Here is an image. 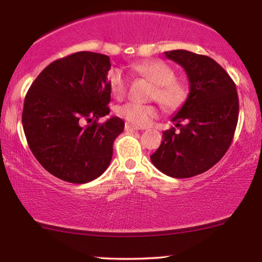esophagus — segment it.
Segmentation results:
<instances>
[{
  "instance_id": "34e87169",
  "label": "esophagus",
  "mask_w": 262,
  "mask_h": 262,
  "mask_svg": "<svg viewBox=\"0 0 262 262\" xmlns=\"http://www.w3.org/2000/svg\"><path fill=\"white\" fill-rule=\"evenodd\" d=\"M124 128H125V130H143V129H141V128L137 127V125L130 124V123H125Z\"/></svg>"
}]
</instances>
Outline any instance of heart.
I'll return each mask as SVG.
<instances>
[{
	"mask_svg": "<svg viewBox=\"0 0 262 262\" xmlns=\"http://www.w3.org/2000/svg\"><path fill=\"white\" fill-rule=\"evenodd\" d=\"M133 70L154 83L155 90L151 93V98L160 102L167 111L180 110L187 101V85L182 81L176 80L175 70L166 62L160 60H148L133 65ZM107 79L114 97H124L129 86L128 76L124 71L122 69H112L108 73ZM117 113L132 124L144 127L158 116L159 111L152 104L128 102L117 108Z\"/></svg>",
	"mask_w": 262,
	"mask_h": 262,
	"instance_id": "1",
	"label": "heart"
}]
</instances>
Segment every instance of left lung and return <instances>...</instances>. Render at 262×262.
<instances>
[{
  "label": "left lung",
  "instance_id": "obj_1",
  "mask_svg": "<svg viewBox=\"0 0 262 262\" xmlns=\"http://www.w3.org/2000/svg\"><path fill=\"white\" fill-rule=\"evenodd\" d=\"M165 55L186 71L189 93L171 118L180 132L165 130L161 145L150 160L165 175L187 179L214 166L229 149L239 100L234 81L212 58L187 50H171ZM181 121L186 124L180 125Z\"/></svg>",
  "mask_w": 262,
  "mask_h": 262
}]
</instances>
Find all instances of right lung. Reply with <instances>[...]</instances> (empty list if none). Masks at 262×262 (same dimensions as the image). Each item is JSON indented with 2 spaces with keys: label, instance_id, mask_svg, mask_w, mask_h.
I'll return each instance as SVG.
<instances>
[{
  "label": "right lung",
  "instance_id": "obj_1",
  "mask_svg": "<svg viewBox=\"0 0 262 262\" xmlns=\"http://www.w3.org/2000/svg\"><path fill=\"white\" fill-rule=\"evenodd\" d=\"M110 56L79 52L55 60L38 75L25 98L22 124L33 155L62 181L86 183L112 160L124 122L111 117Z\"/></svg>",
  "mask_w": 262,
  "mask_h": 262
}]
</instances>
